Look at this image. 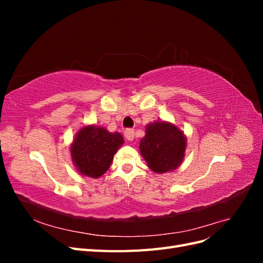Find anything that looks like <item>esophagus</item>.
I'll return each instance as SVG.
<instances>
[{
  "label": "esophagus",
  "instance_id": "34e87169",
  "mask_svg": "<svg viewBox=\"0 0 263 263\" xmlns=\"http://www.w3.org/2000/svg\"><path fill=\"white\" fill-rule=\"evenodd\" d=\"M125 138L128 140V141H133L134 140V137H135V132L133 129H126L125 133Z\"/></svg>",
  "mask_w": 263,
  "mask_h": 263
}]
</instances>
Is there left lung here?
<instances>
[{"instance_id":"obj_1","label":"left lung","mask_w":263,"mask_h":263,"mask_svg":"<svg viewBox=\"0 0 263 263\" xmlns=\"http://www.w3.org/2000/svg\"><path fill=\"white\" fill-rule=\"evenodd\" d=\"M139 150L149 169L162 174L177 170L185 157L187 140L184 132L166 121L146 125Z\"/></svg>"}]
</instances>
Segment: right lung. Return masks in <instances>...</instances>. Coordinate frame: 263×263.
<instances>
[{"label":"right lung","mask_w":263,"mask_h":263,"mask_svg":"<svg viewBox=\"0 0 263 263\" xmlns=\"http://www.w3.org/2000/svg\"><path fill=\"white\" fill-rule=\"evenodd\" d=\"M123 144L121 133H110L102 126L85 125L70 144L71 160L83 177L99 179L108 170L114 155Z\"/></svg>","instance_id":"obj_1"}]
</instances>
